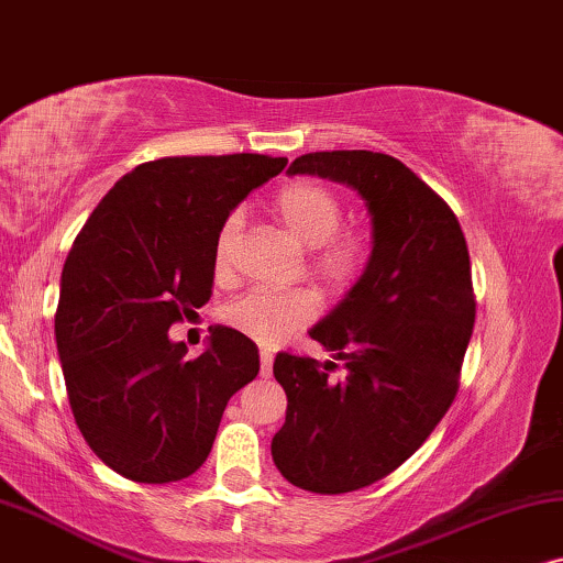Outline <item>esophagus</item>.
<instances>
[{"label":"esophagus","instance_id":"obj_1","mask_svg":"<svg viewBox=\"0 0 563 563\" xmlns=\"http://www.w3.org/2000/svg\"><path fill=\"white\" fill-rule=\"evenodd\" d=\"M273 352H267V350H262L260 352V376H273Z\"/></svg>","mask_w":563,"mask_h":563}]
</instances>
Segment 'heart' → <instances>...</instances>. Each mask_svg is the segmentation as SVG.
Returning a JSON list of instances; mask_svg holds the SVG:
<instances>
[{
  "instance_id": "obj_1",
  "label": "heart",
  "mask_w": 563,
  "mask_h": 563,
  "mask_svg": "<svg viewBox=\"0 0 563 563\" xmlns=\"http://www.w3.org/2000/svg\"><path fill=\"white\" fill-rule=\"evenodd\" d=\"M269 211L298 246L311 250L306 269L321 288L334 296L355 288L371 265L373 244L365 231L340 229L344 216L340 195L311 179H294L273 195ZM239 231H242V219L236 213L227 216L219 227L213 242V269L219 277L231 275ZM313 317H317V303L309 294L254 290L223 309V319L236 332L265 347H273L288 334L309 327Z\"/></svg>"
}]
</instances>
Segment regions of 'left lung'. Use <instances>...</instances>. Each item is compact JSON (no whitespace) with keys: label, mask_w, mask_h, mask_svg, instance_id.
Segmentation results:
<instances>
[{"label":"left lung","mask_w":563,"mask_h":563,"mask_svg":"<svg viewBox=\"0 0 563 563\" xmlns=\"http://www.w3.org/2000/svg\"><path fill=\"white\" fill-rule=\"evenodd\" d=\"M288 172L352 185L373 221L368 269L311 329L344 378L332 360L294 352L273 365L288 396L277 471L298 489L344 494L399 468L451 409L476 319L468 246L451 206L394 156L313 152Z\"/></svg>","instance_id":"left-lung-1"}]
</instances>
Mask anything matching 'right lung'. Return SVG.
<instances>
[{"mask_svg": "<svg viewBox=\"0 0 563 563\" xmlns=\"http://www.w3.org/2000/svg\"><path fill=\"white\" fill-rule=\"evenodd\" d=\"M286 156H164L110 187L74 239L62 273L56 347L71 415L97 459L141 484L195 474L223 409L257 378L250 336L211 329L187 360L172 324L213 294V242Z\"/></svg>", "mask_w": 563, "mask_h": 563, "instance_id": "right-lung-1", "label": "right lung"}]
</instances>
